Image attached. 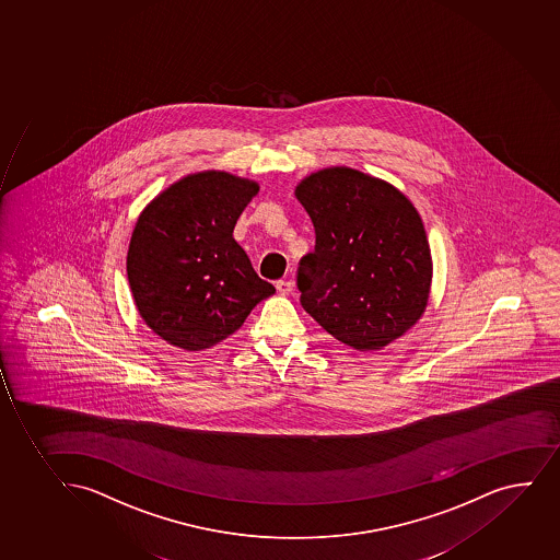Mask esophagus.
<instances>
[{
    "label": "esophagus",
    "mask_w": 560,
    "mask_h": 560,
    "mask_svg": "<svg viewBox=\"0 0 560 560\" xmlns=\"http://www.w3.org/2000/svg\"><path fill=\"white\" fill-rule=\"evenodd\" d=\"M277 290L282 295H290L291 291H293V282L291 280H277Z\"/></svg>",
    "instance_id": "34e87169"
}]
</instances>
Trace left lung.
Instances as JSON below:
<instances>
[{
	"instance_id": "obj_1",
	"label": "left lung",
	"mask_w": 560,
	"mask_h": 560,
	"mask_svg": "<svg viewBox=\"0 0 560 560\" xmlns=\"http://www.w3.org/2000/svg\"><path fill=\"white\" fill-rule=\"evenodd\" d=\"M315 228L299 261L301 304L328 335L360 351L383 349L417 323L431 283L424 224L404 194L349 167L296 187Z\"/></svg>"
}]
</instances>
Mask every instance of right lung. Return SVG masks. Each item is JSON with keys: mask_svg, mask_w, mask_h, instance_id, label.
I'll use <instances>...</instances> for the list:
<instances>
[{"mask_svg": "<svg viewBox=\"0 0 560 560\" xmlns=\"http://www.w3.org/2000/svg\"><path fill=\"white\" fill-rule=\"evenodd\" d=\"M257 190L252 180L201 172L177 180L138 219L127 257L130 290L140 315L167 343L211 348L275 293L233 238Z\"/></svg>", "mask_w": 560, "mask_h": 560, "instance_id": "right-lung-1", "label": "right lung"}]
</instances>
